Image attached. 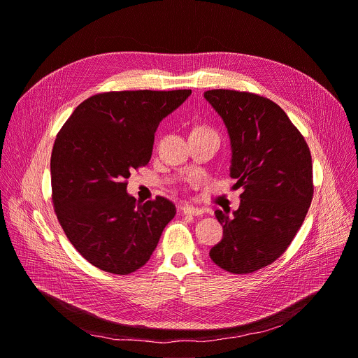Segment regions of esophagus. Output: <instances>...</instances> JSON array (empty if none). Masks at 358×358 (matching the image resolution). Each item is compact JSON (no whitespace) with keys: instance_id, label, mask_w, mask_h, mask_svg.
<instances>
[{"instance_id":"obj_1","label":"esophagus","mask_w":358,"mask_h":358,"mask_svg":"<svg viewBox=\"0 0 358 358\" xmlns=\"http://www.w3.org/2000/svg\"><path fill=\"white\" fill-rule=\"evenodd\" d=\"M181 211H182L184 214H192V216H200V214H203V213H204V210H203V208L193 207V206H188V204L182 206V207H181Z\"/></svg>"}]
</instances>
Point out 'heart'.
<instances>
[{
	"label": "heart",
	"mask_w": 358,
	"mask_h": 358,
	"mask_svg": "<svg viewBox=\"0 0 358 358\" xmlns=\"http://www.w3.org/2000/svg\"><path fill=\"white\" fill-rule=\"evenodd\" d=\"M199 129H200V128H199Z\"/></svg>",
	"instance_id": "1"
}]
</instances>
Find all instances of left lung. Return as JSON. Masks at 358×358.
<instances>
[{"label": "left lung", "mask_w": 358, "mask_h": 358, "mask_svg": "<svg viewBox=\"0 0 358 358\" xmlns=\"http://www.w3.org/2000/svg\"><path fill=\"white\" fill-rule=\"evenodd\" d=\"M204 98L227 128L230 177L243 188L233 217L216 210L223 239L210 257L227 272L252 273L287 250L305 220L314 196L311 152L271 99L227 89L207 90Z\"/></svg>", "instance_id": "obj_1"}]
</instances>
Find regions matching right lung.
Wrapping results in <instances>:
<instances>
[{"instance_id":"add662e5","label":"right lung","mask_w":358,"mask_h":358,"mask_svg":"<svg viewBox=\"0 0 358 358\" xmlns=\"http://www.w3.org/2000/svg\"><path fill=\"white\" fill-rule=\"evenodd\" d=\"M189 94V89L93 94L57 134L50 159L56 216L70 243L101 271L128 275L144 266L174 219L170 200L139 203L127 193V178L150 162L159 122Z\"/></svg>"}]
</instances>
